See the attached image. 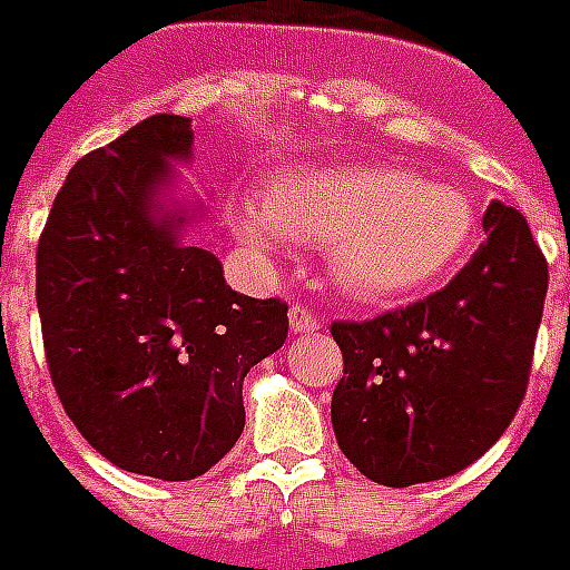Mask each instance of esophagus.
<instances>
[{"label":"esophagus","instance_id":"obj_1","mask_svg":"<svg viewBox=\"0 0 570 570\" xmlns=\"http://www.w3.org/2000/svg\"><path fill=\"white\" fill-rule=\"evenodd\" d=\"M288 324L294 333H315V331H321V324H324V321H321L315 312L303 309V306H291Z\"/></svg>","mask_w":570,"mask_h":570}]
</instances>
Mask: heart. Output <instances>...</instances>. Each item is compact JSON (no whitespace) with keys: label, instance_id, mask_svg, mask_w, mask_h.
<instances>
[{"label":"heart","instance_id":"heart-1","mask_svg":"<svg viewBox=\"0 0 570 570\" xmlns=\"http://www.w3.org/2000/svg\"><path fill=\"white\" fill-rule=\"evenodd\" d=\"M228 219L264 258H291L297 243L327 246L336 288L372 306L409 301L442 282L474 237V207L463 188L393 165L282 170L267 200H237Z\"/></svg>","mask_w":570,"mask_h":570}]
</instances>
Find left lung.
Listing matches in <instances>:
<instances>
[{
  "mask_svg": "<svg viewBox=\"0 0 570 570\" xmlns=\"http://www.w3.org/2000/svg\"><path fill=\"white\" fill-rule=\"evenodd\" d=\"M442 291L372 321H336L345 372L331 402L351 465L384 487L442 481L490 451L520 409L547 297V261L513 207Z\"/></svg>",
  "mask_w": 570,
  "mask_h": 570,
  "instance_id": "8db88e82",
  "label": "left lung"
}]
</instances>
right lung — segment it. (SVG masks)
Masks as SVG:
<instances>
[{
    "instance_id": "1",
    "label": "right lung",
    "mask_w": 570,
    "mask_h": 570,
    "mask_svg": "<svg viewBox=\"0 0 570 570\" xmlns=\"http://www.w3.org/2000/svg\"><path fill=\"white\" fill-rule=\"evenodd\" d=\"M191 119L156 114L77 161L47 216L36 301L66 414L105 460L191 481L246 426L243 379L282 348L288 306L230 291L191 246Z\"/></svg>"
}]
</instances>
